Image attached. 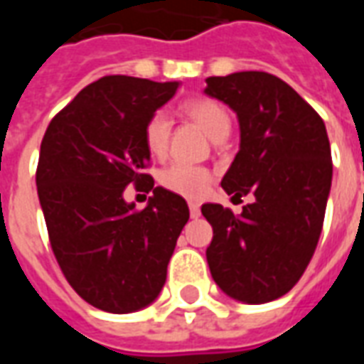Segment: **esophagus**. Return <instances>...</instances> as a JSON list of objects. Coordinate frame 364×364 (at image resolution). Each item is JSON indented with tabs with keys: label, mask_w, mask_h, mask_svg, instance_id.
<instances>
[{
	"label": "esophagus",
	"mask_w": 364,
	"mask_h": 364,
	"mask_svg": "<svg viewBox=\"0 0 364 364\" xmlns=\"http://www.w3.org/2000/svg\"><path fill=\"white\" fill-rule=\"evenodd\" d=\"M189 213L191 218H198L200 216V206H198V203H189Z\"/></svg>",
	"instance_id": "obj_1"
}]
</instances>
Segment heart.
<instances>
[{"mask_svg":"<svg viewBox=\"0 0 364 364\" xmlns=\"http://www.w3.org/2000/svg\"><path fill=\"white\" fill-rule=\"evenodd\" d=\"M183 111L197 122L210 138H216L222 132H230L232 120L226 109L213 99H191L183 105ZM169 134H171V120L166 112H154L146 127H144V142L151 156H164L169 146ZM161 185L166 189L173 191L177 195L189 198L203 197L210 185V173L205 167L191 166L183 161H175L161 171L159 177Z\"/></svg>","mask_w":364,"mask_h":364,"instance_id":"b5f03b06","label":"heart"}]
</instances>
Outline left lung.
<instances>
[{
  "label": "left lung",
  "mask_w": 364,
  "mask_h": 364,
  "mask_svg": "<svg viewBox=\"0 0 364 364\" xmlns=\"http://www.w3.org/2000/svg\"><path fill=\"white\" fill-rule=\"evenodd\" d=\"M205 93L237 114L240 151L222 179L232 198L253 195L240 216L206 203V261L230 298L265 304L287 294L312 259L331 189V150L320 114L267 72L206 77Z\"/></svg>",
  "instance_id": "1"
}]
</instances>
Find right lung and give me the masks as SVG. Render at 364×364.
Masks as SVG:
<instances>
[{
	"mask_svg": "<svg viewBox=\"0 0 364 364\" xmlns=\"http://www.w3.org/2000/svg\"><path fill=\"white\" fill-rule=\"evenodd\" d=\"M179 82L105 75L50 120L41 144L36 189L52 252L80 296L103 312L130 314L164 289L167 263L189 220L185 198L144 173V127ZM151 190L142 211L126 185Z\"/></svg>",
	"mask_w": 364,
	"mask_h": 364,
	"instance_id": "right-lung-1",
	"label": "right lung"
}]
</instances>
